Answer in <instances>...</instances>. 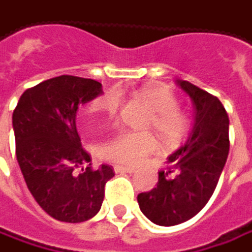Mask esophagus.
Returning a JSON list of instances; mask_svg holds the SVG:
<instances>
[{
  "instance_id": "1",
  "label": "esophagus",
  "mask_w": 252,
  "mask_h": 252,
  "mask_svg": "<svg viewBox=\"0 0 252 252\" xmlns=\"http://www.w3.org/2000/svg\"><path fill=\"white\" fill-rule=\"evenodd\" d=\"M115 173H134L135 168H131V166H123V165H115L114 166Z\"/></svg>"
}]
</instances>
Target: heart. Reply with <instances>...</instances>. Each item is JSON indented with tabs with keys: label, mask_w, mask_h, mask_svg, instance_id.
<instances>
[{
	"label": "heart",
	"mask_w": 252,
	"mask_h": 252,
	"mask_svg": "<svg viewBox=\"0 0 252 252\" xmlns=\"http://www.w3.org/2000/svg\"><path fill=\"white\" fill-rule=\"evenodd\" d=\"M139 95L154 110L149 126L168 142L181 139L189 129V118L179 111V100L165 86H147L139 90ZM121 105L118 90H108L97 97L89 107V113L104 120H113ZM158 151V141L149 132L121 131L107 139L100 148L101 157L120 165H138Z\"/></svg>",
	"instance_id": "heart-1"
}]
</instances>
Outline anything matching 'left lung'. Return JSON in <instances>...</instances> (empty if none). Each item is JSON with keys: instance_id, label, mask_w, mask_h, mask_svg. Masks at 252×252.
<instances>
[{"instance_id": "8db88e82", "label": "left lung", "mask_w": 252, "mask_h": 252, "mask_svg": "<svg viewBox=\"0 0 252 252\" xmlns=\"http://www.w3.org/2000/svg\"><path fill=\"white\" fill-rule=\"evenodd\" d=\"M194 105L188 141L168 157L157 188L138 194L141 212L158 225L181 224L202 210L212 197L228 157V115L221 101L197 86L178 80Z\"/></svg>"}]
</instances>
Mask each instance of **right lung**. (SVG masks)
Here are the masks:
<instances>
[{"label": "right lung", "mask_w": 252, "mask_h": 252, "mask_svg": "<svg viewBox=\"0 0 252 252\" xmlns=\"http://www.w3.org/2000/svg\"><path fill=\"white\" fill-rule=\"evenodd\" d=\"M103 94L101 83L59 76L21 95L12 114L17 160L29 191L50 217L82 223L101 209L114 169L92 168L76 128L79 105Z\"/></svg>", "instance_id": "1"}]
</instances>
